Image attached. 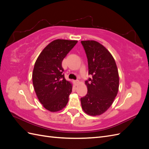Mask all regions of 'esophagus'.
Here are the masks:
<instances>
[{"instance_id":"obj_1","label":"esophagus","mask_w":149,"mask_h":149,"mask_svg":"<svg viewBox=\"0 0 149 149\" xmlns=\"http://www.w3.org/2000/svg\"><path fill=\"white\" fill-rule=\"evenodd\" d=\"M74 83L75 84L76 86H78L79 84V80H76V81H74Z\"/></svg>"}]
</instances>
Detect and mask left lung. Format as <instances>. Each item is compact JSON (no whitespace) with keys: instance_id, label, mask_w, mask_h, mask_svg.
Here are the masks:
<instances>
[{"instance_id":"left-lung-1","label":"left lung","mask_w":149,"mask_h":149,"mask_svg":"<svg viewBox=\"0 0 149 149\" xmlns=\"http://www.w3.org/2000/svg\"><path fill=\"white\" fill-rule=\"evenodd\" d=\"M86 54L89 74L88 93L81 98L82 109L88 115L100 116L113 103L119 90V77L116 61L102 45L94 40L81 42Z\"/></svg>"}]
</instances>
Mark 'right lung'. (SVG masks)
I'll use <instances>...</instances> for the list:
<instances>
[{
  "instance_id": "obj_1",
  "label": "right lung",
  "mask_w": 149,
  "mask_h": 149,
  "mask_svg": "<svg viewBox=\"0 0 149 149\" xmlns=\"http://www.w3.org/2000/svg\"><path fill=\"white\" fill-rule=\"evenodd\" d=\"M77 42V40H53L35 61L32 73L35 91L40 103L50 112L62 110L68 102L73 85L65 79L61 65Z\"/></svg>"
}]
</instances>
